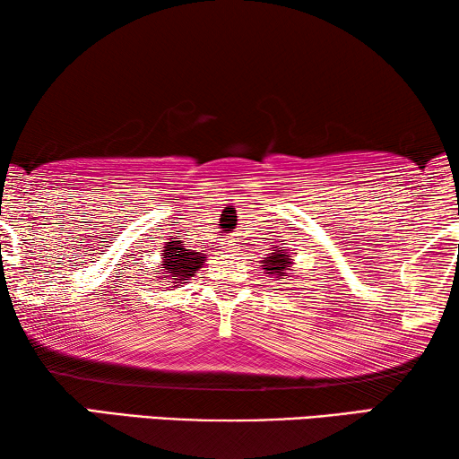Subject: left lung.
Instances as JSON below:
<instances>
[{
  "label": "left lung",
  "instance_id": "left-lung-1",
  "mask_svg": "<svg viewBox=\"0 0 459 459\" xmlns=\"http://www.w3.org/2000/svg\"><path fill=\"white\" fill-rule=\"evenodd\" d=\"M276 250L270 254L266 260H262V264L266 266L268 273L266 274H274L276 279H281V276H287V270H290V256L289 252L281 250L279 246H274Z\"/></svg>",
  "mask_w": 459,
  "mask_h": 459
}]
</instances>
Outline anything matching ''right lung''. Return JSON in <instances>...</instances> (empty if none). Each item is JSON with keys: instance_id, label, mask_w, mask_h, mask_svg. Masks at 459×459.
Instances as JSON below:
<instances>
[{"instance_id": "right-lung-1", "label": "right lung", "mask_w": 459, "mask_h": 459, "mask_svg": "<svg viewBox=\"0 0 459 459\" xmlns=\"http://www.w3.org/2000/svg\"><path fill=\"white\" fill-rule=\"evenodd\" d=\"M172 242H167L164 246V264L162 273L160 270H154L156 274H162V281L172 279L175 282L189 281L191 276L197 274V270L203 266V256L195 250H186L180 239L170 238ZM177 287V284H175Z\"/></svg>"}]
</instances>
